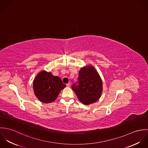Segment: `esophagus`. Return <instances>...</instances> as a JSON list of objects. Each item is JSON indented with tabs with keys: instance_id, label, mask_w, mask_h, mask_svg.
<instances>
[{
	"instance_id": "34e87169",
	"label": "esophagus",
	"mask_w": 148,
	"mask_h": 148,
	"mask_svg": "<svg viewBox=\"0 0 148 148\" xmlns=\"http://www.w3.org/2000/svg\"><path fill=\"white\" fill-rule=\"evenodd\" d=\"M71 83H68V84H66V86H68V87H69L70 86H71Z\"/></svg>"
}]
</instances>
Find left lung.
I'll return each instance as SVG.
<instances>
[{"label": "left lung", "instance_id": "1", "mask_svg": "<svg viewBox=\"0 0 148 148\" xmlns=\"http://www.w3.org/2000/svg\"><path fill=\"white\" fill-rule=\"evenodd\" d=\"M77 82L72 88L79 100L85 105L96 102L102 93V81L92 66L82 68L79 73Z\"/></svg>", "mask_w": 148, "mask_h": 148}]
</instances>
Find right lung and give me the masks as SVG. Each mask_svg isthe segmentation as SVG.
<instances>
[{
    "instance_id": "right-lung-1",
    "label": "right lung",
    "mask_w": 148,
    "mask_h": 148,
    "mask_svg": "<svg viewBox=\"0 0 148 148\" xmlns=\"http://www.w3.org/2000/svg\"><path fill=\"white\" fill-rule=\"evenodd\" d=\"M65 86L60 77L44 71L38 75L33 84L36 97L41 102L46 104L55 100Z\"/></svg>"
}]
</instances>
